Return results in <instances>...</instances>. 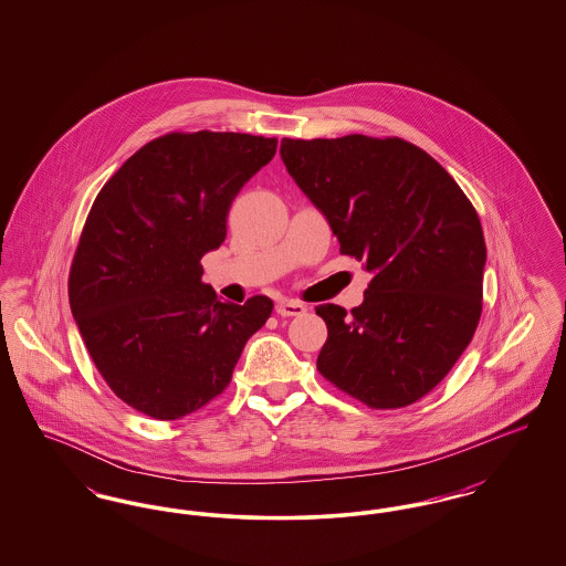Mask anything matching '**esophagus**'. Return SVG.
Returning <instances> with one entry per match:
<instances>
[{
    "mask_svg": "<svg viewBox=\"0 0 566 566\" xmlns=\"http://www.w3.org/2000/svg\"><path fill=\"white\" fill-rule=\"evenodd\" d=\"M275 312L280 316H301V314H305V305L298 301H280L275 305Z\"/></svg>",
    "mask_w": 566,
    "mask_h": 566,
    "instance_id": "esophagus-1",
    "label": "esophagus"
}]
</instances>
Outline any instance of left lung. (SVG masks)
Returning a JSON list of instances; mask_svg holds the SVG:
<instances>
[{"instance_id": "8db88e82", "label": "left lung", "mask_w": 566, "mask_h": 566, "mask_svg": "<svg viewBox=\"0 0 566 566\" xmlns=\"http://www.w3.org/2000/svg\"><path fill=\"white\" fill-rule=\"evenodd\" d=\"M280 155L339 252L374 273L350 314L316 307L328 328L318 371L374 409L416 403L448 376L480 323V216L431 155L399 137H284Z\"/></svg>"}]
</instances>
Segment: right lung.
I'll list each match as a JSON object with an SVG mask.
<instances>
[{"instance_id": "add662e5", "label": "right lung", "mask_w": 566, "mask_h": 566, "mask_svg": "<svg viewBox=\"0 0 566 566\" xmlns=\"http://www.w3.org/2000/svg\"><path fill=\"white\" fill-rule=\"evenodd\" d=\"M275 148L263 135H161L123 163L88 212L70 307L114 395L150 418L210 403L271 316L270 296L218 301L201 259L224 242L233 199Z\"/></svg>"}]
</instances>
